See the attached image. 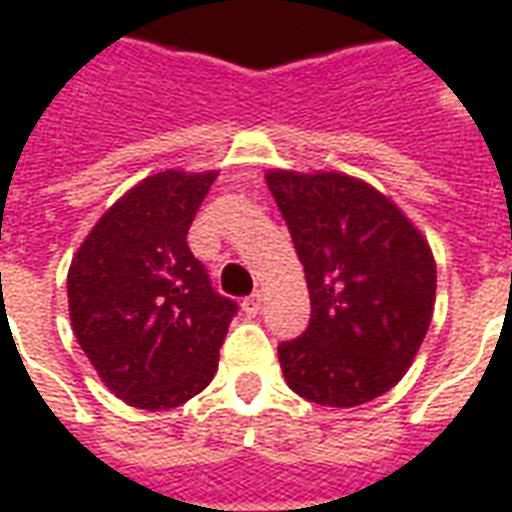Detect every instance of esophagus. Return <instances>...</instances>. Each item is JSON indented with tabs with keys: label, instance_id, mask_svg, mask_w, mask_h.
Listing matches in <instances>:
<instances>
[{
	"label": "esophagus",
	"instance_id": "obj_1",
	"mask_svg": "<svg viewBox=\"0 0 512 512\" xmlns=\"http://www.w3.org/2000/svg\"><path fill=\"white\" fill-rule=\"evenodd\" d=\"M244 312L249 315V318H255V315H260V310H263V296L260 293H252L249 299H244Z\"/></svg>",
	"mask_w": 512,
	"mask_h": 512
}]
</instances>
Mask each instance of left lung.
<instances>
[{"instance_id":"obj_1","label":"left lung","mask_w":512,"mask_h":512,"mask_svg":"<svg viewBox=\"0 0 512 512\" xmlns=\"http://www.w3.org/2000/svg\"><path fill=\"white\" fill-rule=\"evenodd\" d=\"M310 288L307 332L279 345L288 386L354 408L406 376L428 334L436 260L386 194L343 172L268 169Z\"/></svg>"}]
</instances>
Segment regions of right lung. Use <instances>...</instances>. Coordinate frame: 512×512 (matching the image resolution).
<instances>
[{"label":"right lung","instance_id":"obj_1","mask_svg":"<svg viewBox=\"0 0 512 512\" xmlns=\"http://www.w3.org/2000/svg\"><path fill=\"white\" fill-rule=\"evenodd\" d=\"M216 169H164L95 222L68 268V310L95 373L128 406L167 411L211 384L238 304L186 235Z\"/></svg>","mask_w":512,"mask_h":512}]
</instances>
